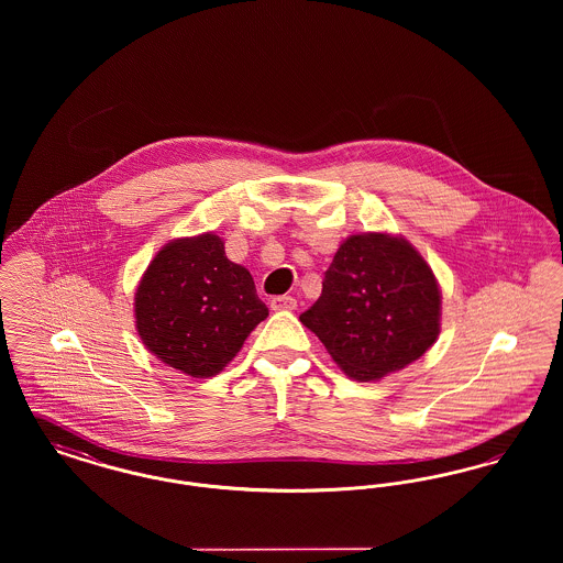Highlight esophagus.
Segmentation results:
<instances>
[{
  "label": "esophagus",
  "mask_w": 563,
  "mask_h": 563,
  "mask_svg": "<svg viewBox=\"0 0 563 563\" xmlns=\"http://www.w3.org/2000/svg\"><path fill=\"white\" fill-rule=\"evenodd\" d=\"M269 308L272 310H295L297 308V299L291 295H276L269 299Z\"/></svg>",
  "instance_id": "obj_1"
}]
</instances>
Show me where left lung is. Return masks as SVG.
Listing matches in <instances>:
<instances>
[{
	"instance_id": "obj_1",
	"label": "left lung",
	"mask_w": 563,
	"mask_h": 563,
	"mask_svg": "<svg viewBox=\"0 0 563 563\" xmlns=\"http://www.w3.org/2000/svg\"><path fill=\"white\" fill-rule=\"evenodd\" d=\"M439 310L434 274L409 242L358 234L338 249L321 297L299 321L350 377L369 382L407 367L434 344Z\"/></svg>"
}]
</instances>
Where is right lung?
<instances>
[{"mask_svg": "<svg viewBox=\"0 0 563 563\" xmlns=\"http://www.w3.org/2000/svg\"><path fill=\"white\" fill-rule=\"evenodd\" d=\"M266 317L253 276L225 257L214 234L168 242L134 297L143 344L191 377L219 374Z\"/></svg>", "mask_w": 563, "mask_h": 563, "instance_id": "right-lung-1", "label": "right lung"}]
</instances>
